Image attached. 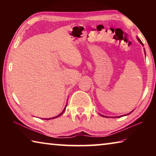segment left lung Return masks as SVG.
Returning a JSON list of instances; mask_svg holds the SVG:
<instances>
[{"mask_svg": "<svg viewBox=\"0 0 156 156\" xmlns=\"http://www.w3.org/2000/svg\"><path fill=\"white\" fill-rule=\"evenodd\" d=\"M136 38H137V39H138V41H139V43H140L142 46L144 45L143 44V43H142V41H140V39L138 36H136ZM144 54H145V56H146V51H145V49H144ZM133 112V110L132 111V112H131L130 113H127V114H125V115H120V116H115V117H112V118H120V117H122V116H125V115H129V114H130V113H131L132 112ZM100 115H102V116H103V117H105V118H111V117H108V116H105V115H102V114H100Z\"/></svg>", "mask_w": 156, "mask_h": 156, "instance_id": "8db88e82", "label": "left lung"}]
</instances>
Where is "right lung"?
Returning <instances> with one entry per match:
<instances>
[{"mask_svg": "<svg viewBox=\"0 0 156 156\" xmlns=\"http://www.w3.org/2000/svg\"><path fill=\"white\" fill-rule=\"evenodd\" d=\"M66 107H67V105H66V106H65V107L64 108V109H63V111L62 112V113H60L59 115H56V116H55V117H53V118H46L45 120H51V119H54V118H58V117H59V116H60L63 113H64V112L65 111V109H66Z\"/></svg>", "mask_w": 156, "mask_h": 156, "instance_id": "add662e5", "label": "right lung"}]
</instances>
